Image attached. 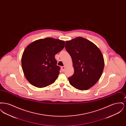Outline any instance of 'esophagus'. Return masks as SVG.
Wrapping results in <instances>:
<instances>
[{"instance_id":"esophagus-1","label":"esophagus","mask_w":126,"mask_h":126,"mask_svg":"<svg viewBox=\"0 0 126 126\" xmlns=\"http://www.w3.org/2000/svg\"><path fill=\"white\" fill-rule=\"evenodd\" d=\"M65 68H66V66H62V67H61V69H62V71H64L65 70Z\"/></svg>"}]
</instances>
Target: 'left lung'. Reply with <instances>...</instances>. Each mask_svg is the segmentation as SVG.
<instances>
[{"label": "left lung", "instance_id": "obj_1", "mask_svg": "<svg viewBox=\"0 0 126 126\" xmlns=\"http://www.w3.org/2000/svg\"><path fill=\"white\" fill-rule=\"evenodd\" d=\"M65 48L72 58L74 73L70 84L80 90L89 89L102 76L104 66L103 55L94 43L82 37L66 41Z\"/></svg>", "mask_w": 126, "mask_h": 126}]
</instances>
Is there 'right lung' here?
Instances as JSON below:
<instances>
[{
    "mask_svg": "<svg viewBox=\"0 0 126 126\" xmlns=\"http://www.w3.org/2000/svg\"><path fill=\"white\" fill-rule=\"evenodd\" d=\"M65 47V42L52 38L35 41L29 44L22 55L23 71L30 84L38 88L54 83L60 74L55 55Z\"/></svg>",
    "mask_w": 126,
    "mask_h": 126,
    "instance_id": "1",
    "label": "right lung"
}]
</instances>
